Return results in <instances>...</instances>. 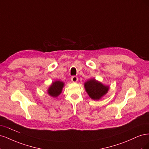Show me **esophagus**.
<instances>
[{
  "label": "esophagus",
  "instance_id": "1",
  "mask_svg": "<svg viewBox=\"0 0 149 149\" xmlns=\"http://www.w3.org/2000/svg\"><path fill=\"white\" fill-rule=\"evenodd\" d=\"M71 81L72 82H73V83H76L78 81V77L77 76H73V77L71 78Z\"/></svg>",
  "mask_w": 149,
  "mask_h": 149
}]
</instances>
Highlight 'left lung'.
<instances>
[{
	"instance_id": "1",
	"label": "left lung",
	"mask_w": 149,
	"mask_h": 149,
	"mask_svg": "<svg viewBox=\"0 0 149 149\" xmlns=\"http://www.w3.org/2000/svg\"><path fill=\"white\" fill-rule=\"evenodd\" d=\"M86 91L89 97L93 100H100L108 93L109 86L103 84L95 78H91L84 83Z\"/></svg>"
}]
</instances>
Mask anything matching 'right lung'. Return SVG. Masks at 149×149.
<instances>
[{
    "instance_id": "right-lung-1",
    "label": "right lung",
    "mask_w": 149,
    "mask_h": 149,
    "mask_svg": "<svg viewBox=\"0 0 149 149\" xmlns=\"http://www.w3.org/2000/svg\"><path fill=\"white\" fill-rule=\"evenodd\" d=\"M65 83L61 81H55L52 82L47 89V93L53 97H56L61 93Z\"/></svg>"
}]
</instances>
